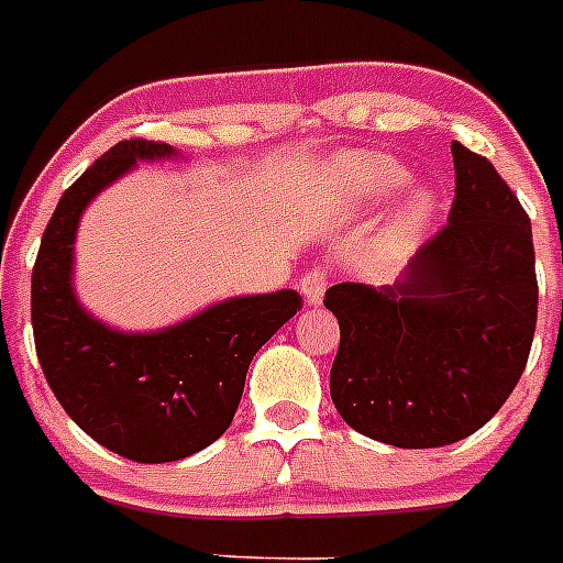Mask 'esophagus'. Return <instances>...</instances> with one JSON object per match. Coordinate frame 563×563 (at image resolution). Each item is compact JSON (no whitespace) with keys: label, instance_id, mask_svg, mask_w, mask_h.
<instances>
[{"label":"esophagus","instance_id":"obj_1","mask_svg":"<svg viewBox=\"0 0 563 563\" xmlns=\"http://www.w3.org/2000/svg\"><path fill=\"white\" fill-rule=\"evenodd\" d=\"M298 287H301V292H305L307 305L318 307V305H321V301H324L327 273L321 271V267H312L310 273H305V276L298 278Z\"/></svg>","mask_w":563,"mask_h":563}]
</instances>
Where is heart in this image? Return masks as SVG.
Wrapping results in <instances>:
<instances>
[{
    "label": "heart",
    "instance_id": "b5f03b06",
    "mask_svg": "<svg viewBox=\"0 0 563 563\" xmlns=\"http://www.w3.org/2000/svg\"><path fill=\"white\" fill-rule=\"evenodd\" d=\"M411 180V172L397 163L391 154L352 152L341 154L330 166L332 197L341 208L352 213H366L395 200L400 188ZM440 211V194L429 186H411L395 202L386 231H383V253L406 251L417 245L429 228L434 225Z\"/></svg>",
    "mask_w": 563,
    "mask_h": 563
}]
</instances>
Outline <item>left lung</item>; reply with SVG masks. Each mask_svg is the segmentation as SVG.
I'll return each instance as SVG.
<instances>
[{
  "label": "left lung",
  "instance_id": "8db88e82",
  "mask_svg": "<svg viewBox=\"0 0 563 563\" xmlns=\"http://www.w3.org/2000/svg\"><path fill=\"white\" fill-rule=\"evenodd\" d=\"M449 225L395 285L327 290L341 346L330 395L346 426L397 449L479 431L525 372L539 312L533 228L496 168L451 143Z\"/></svg>",
  "mask_w": 563,
  "mask_h": 563
}]
</instances>
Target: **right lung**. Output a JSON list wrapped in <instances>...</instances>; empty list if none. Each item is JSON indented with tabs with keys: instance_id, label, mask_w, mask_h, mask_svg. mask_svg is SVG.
Returning <instances> with one entry per match:
<instances>
[{
	"instance_id": "add662e5",
	"label": "right lung",
	"mask_w": 563,
	"mask_h": 563,
	"mask_svg": "<svg viewBox=\"0 0 563 563\" xmlns=\"http://www.w3.org/2000/svg\"><path fill=\"white\" fill-rule=\"evenodd\" d=\"M180 161L168 143L123 141L58 200L42 236L30 316L49 389L78 429L134 462H174L220 440L256 355L301 310L296 290L231 296L177 324L126 332L81 305L76 233L98 194L137 163Z\"/></svg>"
}]
</instances>
